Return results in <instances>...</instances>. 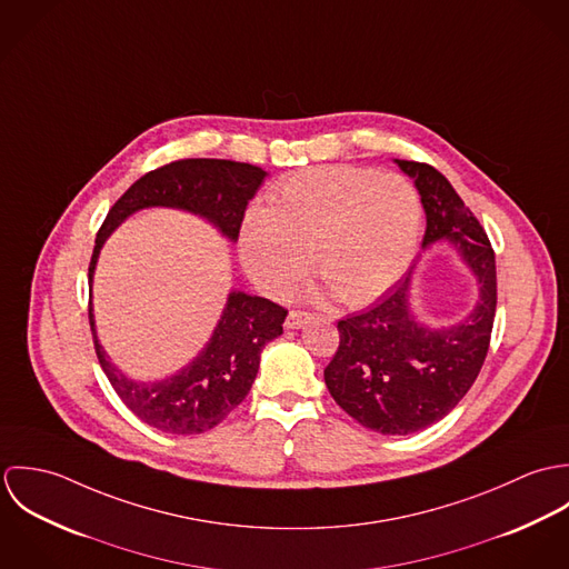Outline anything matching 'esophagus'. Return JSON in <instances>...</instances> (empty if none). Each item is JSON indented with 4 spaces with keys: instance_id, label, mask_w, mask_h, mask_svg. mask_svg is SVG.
Here are the masks:
<instances>
[{
    "instance_id": "esophagus-1",
    "label": "esophagus",
    "mask_w": 569,
    "mask_h": 569,
    "mask_svg": "<svg viewBox=\"0 0 569 569\" xmlns=\"http://www.w3.org/2000/svg\"><path fill=\"white\" fill-rule=\"evenodd\" d=\"M309 320H311V313H307V311H289L284 326L287 328H300V326L307 325Z\"/></svg>"
}]
</instances>
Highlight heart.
Wrapping results in <instances>:
<instances>
[{
    "label": "heart",
    "mask_w": 569,
    "mask_h": 569,
    "mask_svg": "<svg viewBox=\"0 0 569 569\" xmlns=\"http://www.w3.org/2000/svg\"><path fill=\"white\" fill-rule=\"evenodd\" d=\"M420 199L406 177L320 166L287 177L271 208L244 212L239 251L267 293H287L309 267L346 307L383 296L407 269L420 234Z\"/></svg>",
    "instance_id": "obj_1"
}]
</instances>
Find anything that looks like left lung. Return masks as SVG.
<instances>
[{
	"label": "left lung",
	"instance_id": "obj_1",
	"mask_svg": "<svg viewBox=\"0 0 569 569\" xmlns=\"http://www.w3.org/2000/svg\"><path fill=\"white\" fill-rule=\"evenodd\" d=\"M413 179L427 228L422 247L449 241L480 284L473 311L431 328L409 307L413 267L370 311L337 322L339 348L326 366L330 397L363 427L407 436L445 418L476 383L497 307L495 251L473 212L433 166L397 160Z\"/></svg>",
	"mask_w": 569,
	"mask_h": 569
}]
</instances>
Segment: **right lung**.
I'll return each instance as SVG.
<instances>
[{
	"instance_id": "obj_1",
	"label": "right lung",
	"mask_w": 569,
	"mask_h": 569,
	"mask_svg": "<svg viewBox=\"0 0 569 569\" xmlns=\"http://www.w3.org/2000/svg\"><path fill=\"white\" fill-rule=\"evenodd\" d=\"M264 177L267 172L258 166L230 160H179L147 172L111 206L98 230L89 262V287L109 234L144 208L162 206L199 214L223 237L237 241L244 208ZM284 318L287 309L280 305L232 291L206 348L177 375L142 383L122 375L102 350L89 293L93 348L116 395L142 422L174 436L203 433L243 403L260 366V352L264 343L282 335Z\"/></svg>"
}]
</instances>
